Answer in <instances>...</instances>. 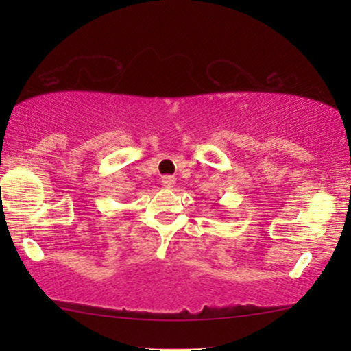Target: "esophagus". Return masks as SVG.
Here are the masks:
<instances>
[{
    "label": "esophagus",
    "instance_id": "esophagus-1",
    "mask_svg": "<svg viewBox=\"0 0 351 351\" xmlns=\"http://www.w3.org/2000/svg\"><path fill=\"white\" fill-rule=\"evenodd\" d=\"M161 184H162V186H165V189H172V186L176 185V177H172V176H165L161 179Z\"/></svg>",
    "mask_w": 351,
    "mask_h": 351
}]
</instances>
